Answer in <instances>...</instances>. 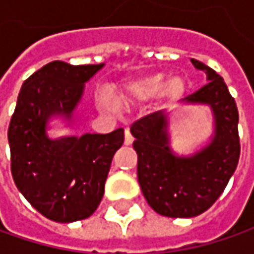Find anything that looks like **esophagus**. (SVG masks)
<instances>
[{
	"label": "esophagus",
	"mask_w": 254,
	"mask_h": 254,
	"mask_svg": "<svg viewBox=\"0 0 254 254\" xmlns=\"http://www.w3.org/2000/svg\"><path fill=\"white\" fill-rule=\"evenodd\" d=\"M132 141H134L132 134L130 132V130H126V131H124V144H126V145H131Z\"/></svg>",
	"instance_id": "1"
}]
</instances>
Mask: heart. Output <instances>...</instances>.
<instances>
[{
    "instance_id": "heart-1",
    "label": "heart",
    "mask_w": 254,
    "mask_h": 254,
    "mask_svg": "<svg viewBox=\"0 0 254 254\" xmlns=\"http://www.w3.org/2000/svg\"><path fill=\"white\" fill-rule=\"evenodd\" d=\"M187 89L188 83L182 74H172L167 79V74L158 72L124 80L116 90V99L124 107H132L157 96L160 107H171L184 97ZM97 104L104 110H117V103L109 93H102Z\"/></svg>"
}]
</instances>
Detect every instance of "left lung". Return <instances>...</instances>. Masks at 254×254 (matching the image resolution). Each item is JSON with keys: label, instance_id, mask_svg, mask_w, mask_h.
Here are the masks:
<instances>
[{"label": "left lung", "instance_id": "left-lung-1", "mask_svg": "<svg viewBox=\"0 0 254 254\" xmlns=\"http://www.w3.org/2000/svg\"><path fill=\"white\" fill-rule=\"evenodd\" d=\"M190 62L205 72L208 83L184 102L210 109L213 132L209 141L188 155L175 152L171 147L170 114L162 113H152L131 127L142 195L157 213L168 218H193L209 209L239 162V113L235 99L213 69L196 59Z\"/></svg>", "mask_w": 254, "mask_h": 254}]
</instances>
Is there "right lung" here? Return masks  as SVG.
<instances>
[{"mask_svg":"<svg viewBox=\"0 0 254 254\" xmlns=\"http://www.w3.org/2000/svg\"><path fill=\"white\" fill-rule=\"evenodd\" d=\"M103 66L45 64L24 82L9 123L15 185L39 213L59 223L86 219L97 209L114 152L124 142L123 128L56 140L48 135L54 119L72 127L84 84Z\"/></svg>","mask_w":254,"mask_h":254,"instance_id":"1","label":"right lung"}]
</instances>
